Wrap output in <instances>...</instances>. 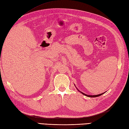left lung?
<instances>
[{"mask_svg": "<svg viewBox=\"0 0 129 129\" xmlns=\"http://www.w3.org/2000/svg\"><path fill=\"white\" fill-rule=\"evenodd\" d=\"M77 89L79 91H80V90H79L77 88ZM81 93L82 94H83L84 95H85V96H88V97H90V98H95V97H98V96H100V95H102V94H104L105 93H102V94H98V95H87V94H84V93H82V92H81V91H80Z\"/></svg>", "mask_w": 129, "mask_h": 129, "instance_id": "8db88e82", "label": "left lung"}]
</instances>
